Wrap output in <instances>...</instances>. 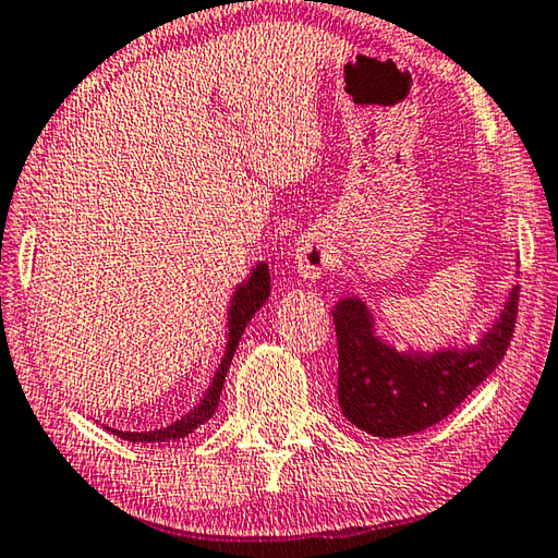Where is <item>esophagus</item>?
<instances>
[{
  "label": "esophagus",
  "instance_id": "34e87169",
  "mask_svg": "<svg viewBox=\"0 0 558 558\" xmlns=\"http://www.w3.org/2000/svg\"><path fill=\"white\" fill-rule=\"evenodd\" d=\"M296 269L304 279H320L328 267H333V250L320 232H304L296 242Z\"/></svg>",
  "mask_w": 558,
  "mask_h": 558
}]
</instances>
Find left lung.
Wrapping results in <instances>:
<instances>
[{
    "instance_id": "obj_1",
    "label": "left lung",
    "mask_w": 558,
    "mask_h": 558,
    "mask_svg": "<svg viewBox=\"0 0 558 558\" xmlns=\"http://www.w3.org/2000/svg\"><path fill=\"white\" fill-rule=\"evenodd\" d=\"M520 284H514L481 343L465 350L397 353L375 333L360 299L333 308L338 336V402L350 424L383 438L418 434L446 418L500 365L514 333Z\"/></svg>"
}]
</instances>
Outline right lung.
<instances>
[{"instance_id":"1","label":"right lung","mask_w":558,"mask_h":558,"mask_svg":"<svg viewBox=\"0 0 558 558\" xmlns=\"http://www.w3.org/2000/svg\"><path fill=\"white\" fill-rule=\"evenodd\" d=\"M267 299H269V267L264 262H259L257 267L252 269L250 277L244 279L238 289H234L232 301H230V311H228V345H225L220 365H218V369H215L213 385L208 387V392H205V397L201 399V404L193 407L189 414L181 416L179 422H173L166 428H156V432H117V428H112V434H117L120 438H124V441H132V444L175 441V438L189 436L201 424L208 422V418L215 414V409H218L225 375H228L230 363L234 357V350H238L244 328H247L250 318L257 314Z\"/></svg>"}]
</instances>
